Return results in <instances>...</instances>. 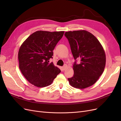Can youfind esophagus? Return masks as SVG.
Returning <instances> with one entry per match:
<instances>
[{
    "label": "esophagus",
    "mask_w": 121,
    "mask_h": 121,
    "mask_svg": "<svg viewBox=\"0 0 121 121\" xmlns=\"http://www.w3.org/2000/svg\"><path fill=\"white\" fill-rule=\"evenodd\" d=\"M67 68V65H65L64 66L62 67V70L63 71H65V69Z\"/></svg>",
    "instance_id": "34e87169"
}]
</instances>
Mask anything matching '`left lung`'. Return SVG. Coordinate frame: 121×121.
Segmentation results:
<instances>
[{
  "instance_id": "8db88e82",
  "label": "left lung",
  "mask_w": 121,
  "mask_h": 121,
  "mask_svg": "<svg viewBox=\"0 0 121 121\" xmlns=\"http://www.w3.org/2000/svg\"><path fill=\"white\" fill-rule=\"evenodd\" d=\"M65 36L68 39L75 60L74 75L68 78L70 85L84 89L95 83L103 73L106 57L104 49L98 39L85 30L69 31ZM80 63L76 64V59Z\"/></svg>"
}]
</instances>
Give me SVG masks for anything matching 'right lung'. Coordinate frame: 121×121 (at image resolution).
Instances as JSON below:
<instances>
[{"instance_id":"add662e5","label":"right lung","mask_w":121,"mask_h":121,"mask_svg":"<svg viewBox=\"0 0 121 121\" xmlns=\"http://www.w3.org/2000/svg\"><path fill=\"white\" fill-rule=\"evenodd\" d=\"M64 32L36 31L21 45L18 53L19 68L32 85L38 87L49 86L60 73L49 60L52 58L53 50Z\"/></svg>"}]
</instances>
